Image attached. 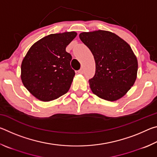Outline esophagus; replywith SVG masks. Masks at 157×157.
<instances>
[{"label":"esophagus","instance_id":"esophagus-1","mask_svg":"<svg viewBox=\"0 0 157 157\" xmlns=\"http://www.w3.org/2000/svg\"><path fill=\"white\" fill-rule=\"evenodd\" d=\"M84 73V69L83 68H81V69H79V70L78 71V73H80V74H82Z\"/></svg>","mask_w":157,"mask_h":157}]
</instances>
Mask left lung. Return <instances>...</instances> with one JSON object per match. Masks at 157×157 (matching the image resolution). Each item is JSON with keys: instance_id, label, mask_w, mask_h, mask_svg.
Here are the masks:
<instances>
[{"instance_id": "8db88e82", "label": "left lung", "mask_w": 157, "mask_h": 157, "mask_svg": "<svg viewBox=\"0 0 157 157\" xmlns=\"http://www.w3.org/2000/svg\"><path fill=\"white\" fill-rule=\"evenodd\" d=\"M79 39L94 55L95 73L89 79L92 92L115 101L131 89L136 79L138 62L127 42L111 32L82 33Z\"/></svg>"}]
</instances>
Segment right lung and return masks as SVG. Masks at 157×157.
Wrapping results in <instances>:
<instances>
[{
    "mask_svg": "<svg viewBox=\"0 0 157 157\" xmlns=\"http://www.w3.org/2000/svg\"><path fill=\"white\" fill-rule=\"evenodd\" d=\"M76 35L75 32L50 34L28 50L21 64V79L39 100L57 99L70 89L75 73L70 63L72 56L66 48Z\"/></svg>",
    "mask_w": 157,
    "mask_h": 157,
    "instance_id": "add662e5",
    "label": "right lung"
}]
</instances>
